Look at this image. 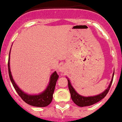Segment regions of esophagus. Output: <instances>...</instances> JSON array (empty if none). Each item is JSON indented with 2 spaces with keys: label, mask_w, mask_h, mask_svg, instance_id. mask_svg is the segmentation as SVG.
Wrapping results in <instances>:
<instances>
[{
  "label": "esophagus",
  "mask_w": 122,
  "mask_h": 122,
  "mask_svg": "<svg viewBox=\"0 0 122 122\" xmlns=\"http://www.w3.org/2000/svg\"><path fill=\"white\" fill-rule=\"evenodd\" d=\"M58 71L60 72H64L65 71V67L64 66H60L58 67Z\"/></svg>",
  "instance_id": "1"
}]
</instances>
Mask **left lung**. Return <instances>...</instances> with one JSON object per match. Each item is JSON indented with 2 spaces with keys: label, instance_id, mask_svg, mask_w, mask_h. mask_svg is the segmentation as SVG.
Masks as SVG:
<instances>
[{
  "label": "left lung",
  "instance_id": "1",
  "mask_svg": "<svg viewBox=\"0 0 122 122\" xmlns=\"http://www.w3.org/2000/svg\"><path fill=\"white\" fill-rule=\"evenodd\" d=\"M113 76H114V72L113 74V76L112 78V81H111L110 83L109 84L108 87H107L103 92H101L100 94L96 95V96H83L80 95L79 94H78L77 92L76 91L74 88L72 87V86L71 85V83L70 81H69V78L67 77L68 79V86H69V91L71 92V98L72 101H74V103L77 105L79 107H87V106H91V105H94L95 103H98V101H101L102 99L105 98V96H107V94H108L110 88L112 85V82H113Z\"/></svg>",
  "mask_w": 122,
  "mask_h": 122
}]
</instances>
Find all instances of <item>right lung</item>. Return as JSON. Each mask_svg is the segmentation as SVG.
Instances as JSON below:
<instances>
[{
    "mask_svg": "<svg viewBox=\"0 0 122 122\" xmlns=\"http://www.w3.org/2000/svg\"><path fill=\"white\" fill-rule=\"evenodd\" d=\"M10 52H9V56L8 60V70L9 75L14 87L19 94L23 101L26 102L27 104L33 107H45L48 105H49L52 101L53 99V94L55 90V85L58 78V75L57 74L56 71L51 75L50 78V82L47 87L45 89L44 91L41 92L38 94H27L24 91H22L21 89L19 88L17 85L15 84V81H14L12 76L11 74L10 69Z\"/></svg>",
    "mask_w": 122,
    "mask_h": 122,
    "instance_id": "right-lung-1",
    "label": "right lung"
}]
</instances>
